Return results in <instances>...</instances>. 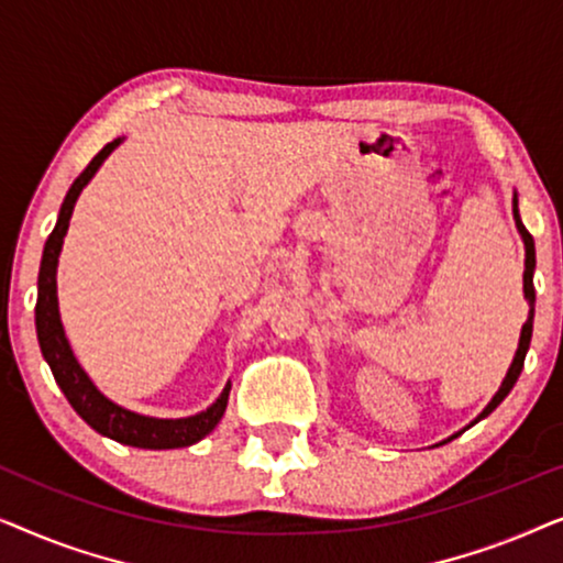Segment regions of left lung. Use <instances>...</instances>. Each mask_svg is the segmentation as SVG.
Returning a JSON list of instances; mask_svg holds the SVG:
<instances>
[{
    "mask_svg": "<svg viewBox=\"0 0 563 563\" xmlns=\"http://www.w3.org/2000/svg\"><path fill=\"white\" fill-rule=\"evenodd\" d=\"M512 218H515V228H518L522 243H526V272H522V295H526V302H528V320H526V325H522V330H520L518 351H515V358H512L510 368H507L503 384H499V389L495 391V397L489 399V405L484 407V410H482L479 415H476L472 426H476V422L487 418L489 412H495L497 405L503 402V399H505L507 395H510L512 387H515V382H518V376H520V372H522V364H526V353H528V349H530V338H533V314H536V287H533L536 243H533V235L528 233L526 225H522V220H520L518 191H512ZM472 426H466V428H472ZM466 428H464V430H466ZM464 430H461V433H464ZM456 435H459V433H456ZM456 435H451V438H456Z\"/></svg>",
    "mask_w": 563,
    "mask_h": 563,
    "instance_id": "1",
    "label": "left lung"
}]
</instances>
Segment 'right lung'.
<instances>
[{
  "label": "right lung",
  "instance_id": "obj_1",
  "mask_svg": "<svg viewBox=\"0 0 563 563\" xmlns=\"http://www.w3.org/2000/svg\"><path fill=\"white\" fill-rule=\"evenodd\" d=\"M125 137L107 143L102 151L91 158V164L79 174V179L71 184L68 195L60 205L56 228L48 235L43 249L41 261V274H37V305H35V330H37V343H41L43 358L48 361L53 379L64 391L68 402L76 410V415L97 430L99 435L112 438V441L135 445V449H151V451H164V449H187L202 441L205 435H210L214 426L222 420L230 397V382L225 389L220 391V397L207 407V410L189 415V418H151V415H141L128 410L118 402H112L110 397H104L97 389V384L89 379V374L84 372L79 361H76L71 343H68L64 322H60L58 312V287H56V272H58V256L64 249V238L68 230V220H71L74 205L84 187L95 179L99 166L104 164L107 156L118 148Z\"/></svg>",
  "mask_w": 563,
  "mask_h": 563
}]
</instances>
